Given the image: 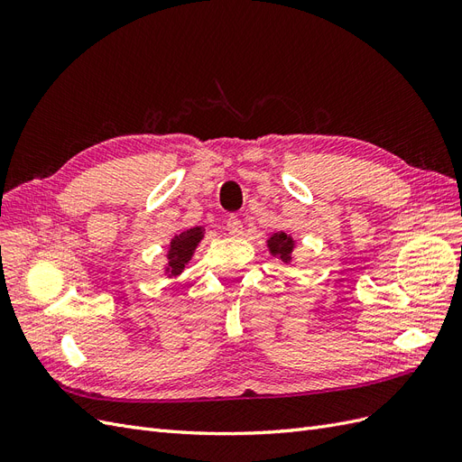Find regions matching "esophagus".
I'll use <instances>...</instances> for the list:
<instances>
[{"label": "esophagus", "instance_id": "34e87169", "mask_svg": "<svg viewBox=\"0 0 462 462\" xmlns=\"http://www.w3.org/2000/svg\"><path fill=\"white\" fill-rule=\"evenodd\" d=\"M226 227H227V231L231 233V235H241L243 233V221L236 217V216H229V219H227V223H226Z\"/></svg>", "mask_w": 462, "mask_h": 462}]
</instances>
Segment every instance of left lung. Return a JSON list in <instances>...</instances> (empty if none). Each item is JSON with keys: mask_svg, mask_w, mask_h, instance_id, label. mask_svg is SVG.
I'll return each instance as SVG.
<instances>
[{"mask_svg": "<svg viewBox=\"0 0 462 462\" xmlns=\"http://www.w3.org/2000/svg\"><path fill=\"white\" fill-rule=\"evenodd\" d=\"M292 239L291 236H287L283 231L282 233H275L272 239L268 241V246H270V253L273 256H279L283 262H289L291 260V253H292Z\"/></svg>", "mask_w": 462, "mask_h": 462, "instance_id": "obj_1", "label": "left lung"}]
</instances>
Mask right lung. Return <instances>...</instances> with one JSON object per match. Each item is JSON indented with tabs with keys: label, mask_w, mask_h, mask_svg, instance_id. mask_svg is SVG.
I'll return each mask as SVG.
<instances>
[{
	"label": "right lung",
	"mask_w": 462,
	"mask_h": 462,
	"mask_svg": "<svg viewBox=\"0 0 462 462\" xmlns=\"http://www.w3.org/2000/svg\"><path fill=\"white\" fill-rule=\"evenodd\" d=\"M202 236H204L202 227H192L189 231L175 235V239L171 241V246H170V254H167V258H170V263H167L170 268L167 270H170L171 275L180 273V270L185 268V263L190 260L194 248H197Z\"/></svg>",
	"instance_id": "obj_1"
}]
</instances>
